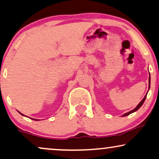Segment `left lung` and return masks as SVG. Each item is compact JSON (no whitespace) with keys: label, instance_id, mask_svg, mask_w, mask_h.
I'll return each instance as SVG.
<instances>
[{"label":"left lung","instance_id":"left-lung-1","mask_svg":"<svg viewBox=\"0 0 159 159\" xmlns=\"http://www.w3.org/2000/svg\"><path fill=\"white\" fill-rule=\"evenodd\" d=\"M150 77H149V88H150ZM147 94H146V95H145L144 96V98L142 99V100H141V101L140 103H139V104H138V106L136 107H135L134 110H131V111H129V112H127V113H125V114H124L123 115V116H128V115H129V114H131V113H133V112H135V111H137L138 110H139V108L141 107V106H142V104H144V101H145V99H146V97H147Z\"/></svg>","mask_w":159,"mask_h":159}]
</instances>
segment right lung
<instances>
[{
    "label": "right lung",
    "instance_id": "add662e5",
    "mask_svg": "<svg viewBox=\"0 0 159 159\" xmlns=\"http://www.w3.org/2000/svg\"><path fill=\"white\" fill-rule=\"evenodd\" d=\"M20 114H21V115H22V116H24V115H23L22 113H20ZM33 120H37V119H33Z\"/></svg>",
    "mask_w": 159,
    "mask_h": 159
}]
</instances>
